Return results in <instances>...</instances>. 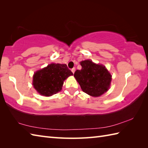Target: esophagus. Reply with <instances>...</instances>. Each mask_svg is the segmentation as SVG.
<instances>
[{
	"instance_id": "1",
	"label": "esophagus",
	"mask_w": 148,
	"mask_h": 148,
	"mask_svg": "<svg viewBox=\"0 0 148 148\" xmlns=\"http://www.w3.org/2000/svg\"><path fill=\"white\" fill-rule=\"evenodd\" d=\"M71 71H72V73H74V72H75V71H76V68L75 67H74V68H72V69H71Z\"/></svg>"
}]
</instances>
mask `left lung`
I'll use <instances>...</instances> for the list:
<instances>
[{"instance_id": "left-lung-1", "label": "left lung", "mask_w": 148, "mask_h": 148, "mask_svg": "<svg viewBox=\"0 0 148 148\" xmlns=\"http://www.w3.org/2000/svg\"><path fill=\"white\" fill-rule=\"evenodd\" d=\"M81 70L74 72L76 78L84 93L92 97H99L108 92L112 76L105 66L97 64L92 60L81 61Z\"/></svg>"}]
</instances>
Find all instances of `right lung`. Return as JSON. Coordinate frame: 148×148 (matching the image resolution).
<instances>
[{
  "mask_svg": "<svg viewBox=\"0 0 148 148\" xmlns=\"http://www.w3.org/2000/svg\"><path fill=\"white\" fill-rule=\"evenodd\" d=\"M72 75L66 64H51L34 73L32 84L40 95L49 97L60 92L64 81Z\"/></svg>",
  "mask_w": 148,
  "mask_h": 148,
  "instance_id": "1",
  "label": "right lung"
}]
</instances>
